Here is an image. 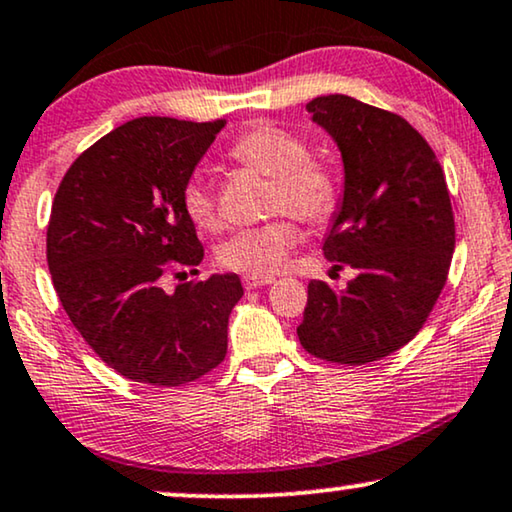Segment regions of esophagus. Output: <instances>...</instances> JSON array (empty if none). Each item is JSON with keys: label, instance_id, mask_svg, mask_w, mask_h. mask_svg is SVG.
I'll return each instance as SVG.
<instances>
[{"label": "esophagus", "instance_id": "esophagus-1", "mask_svg": "<svg viewBox=\"0 0 512 512\" xmlns=\"http://www.w3.org/2000/svg\"><path fill=\"white\" fill-rule=\"evenodd\" d=\"M271 283H274V278L271 276H243L245 290H255V288H262V285H271Z\"/></svg>", "mask_w": 512, "mask_h": 512}]
</instances>
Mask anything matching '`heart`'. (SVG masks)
Instances as JSON below:
<instances>
[{"label":"heart","mask_w":512,"mask_h":512,"mask_svg":"<svg viewBox=\"0 0 512 512\" xmlns=\"http://www.w3.org/2000/svg\"><path fill=\"white\" fill-rule=\"evenodd\" d=\"M229 159L243 168L271 177L267 213H288L299 222L320 227L332 220L339 206L337 175L330 166L311 159L309 145L281 126H252L229 145ZM182 210L201 231L222 227L220 206L206 177L192 175L182 187ZM299 241L288 217H276L260 227L236 231L217 250V262L229 271L269 276L283 267Z\"/></svg>","instance_id":"heart-1"}]
</instances>
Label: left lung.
I'll use <instances>...</instances> for the list:
<instances>
[{"instance_id":"obj_1","label":"left lung","mask_w":512,"mask_h":512,"mask_svg":"<svg viewBox=\"0 0 512 512\" xmlns=\"http://www.w3.org/2000/svg\"><path fill=\"white\" fill-rule=\"evenodd\" d=\"M306 109L342 149L346 173L323 255L356 278L346 290L311 281L297 337L325 363L367 365L431 316L456 243L452 201L438 156L400 114L339 93Z\"/></svg>"}]
</instances>
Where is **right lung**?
Masks as SVG:
<instances>
[{
  "label": "right lung",
  "instance_id": "obj_1",
  "mask_svg": "<svg viewBox=\"0 0 512 512\" xmlns=\"http://www.w3.org/2000/svg\"><path fill=\"white\" fill-rule=\"evenodd\" d=\"M224 126L126 121L74 159L53 199L46 262L60 304L95 356L140 384H192L227 356L241 278L163 290V276L180 267L199 276L203 245L182 187Z\"/></svg>",
  "mask_w": 512,
  "mask_h": 512
}]
</instances>
